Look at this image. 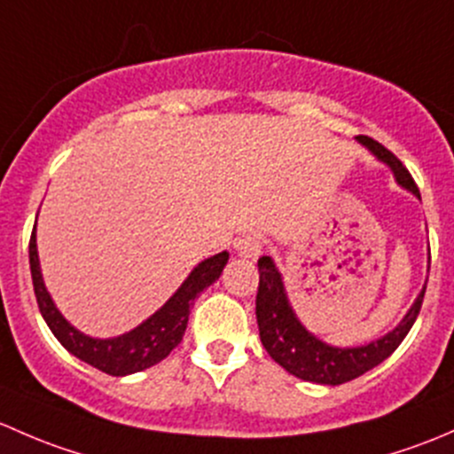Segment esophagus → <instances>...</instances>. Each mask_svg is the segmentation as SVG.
<instances>
[{
  "mask_svg": "<svg viewBox=\"0 0 454 454\" xmlns=\"http://www.w3.org/2000/svg\"><path fill=\"white\" fill-rule=\"evenodd\" d=\"M236 251L242 258H258L262 251V238L258 233H247L236 242Z\"/></svg>",
  "mask_w": 454,
  "mask_h": 454,
  "instance_id": "esophagus-1",
  "label": "esophagus"
}]
</instances>
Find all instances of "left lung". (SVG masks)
Listing matches in <instances>:
<instances>
[{"instance_id":"8db88e82","label":"left lung","mask_w":454,"mask_h":454,"mask_svg":"<svg viewBox=\"0 0 454 454\" xmlns=\"http://www.w3.org/2000/svg\"><path fill=\"white\" fill-rule=\"evenodd\" d=\"M356 139L391 168L395 181L402 188H406L419 199V190L413 176L409 175V170L402 166V161L394 153L387 151L382 144L367 137V135H358ZM428 260H431V254H428ZM258 270L260 284L258 297H255V317H258L262 345L269 352V356L288 373L301 378V380L317 382V385H343V382L363 376L369 369L380 365L387 356H391L394 349L409 334V330L413 328L419 308H422L424 293H427V286H424L413 306L404 315V319L380 339L367 345H358V348H334V345L324 343L312 332L303 328L291 301H288L282 273L269 255H262L258 260Z\"/></svg>"}]
</instances>
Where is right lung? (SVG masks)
<instances>
[{
	"mask_svg": "<svg viewBox=\"0 0 454 454\" xmlns=\"http://www.w3.org/2000/svg\"><path fill=\"white\" fill-rule=\"evenodd\" d=\"M229 254L223 251V254L199 262L192 273L188 275V279L176 288L175 295L137 328L126 332V334L114 336V339H93V336L82 334L81 330L74 328L54 306L52 297L43 284V275H41L39 251H36V223L30 236L32 284H35L36 303H39L45 324L69 354L85 361L87 365L109 373V376H129V373L142 372V369L163 361L184 339L194 299L221 278Z\"/></svg>",
	"mask_w": 454,
	"mask_h": 454,
	"instance_id": "1",
	"label": "right lung"
}]
</instances>
